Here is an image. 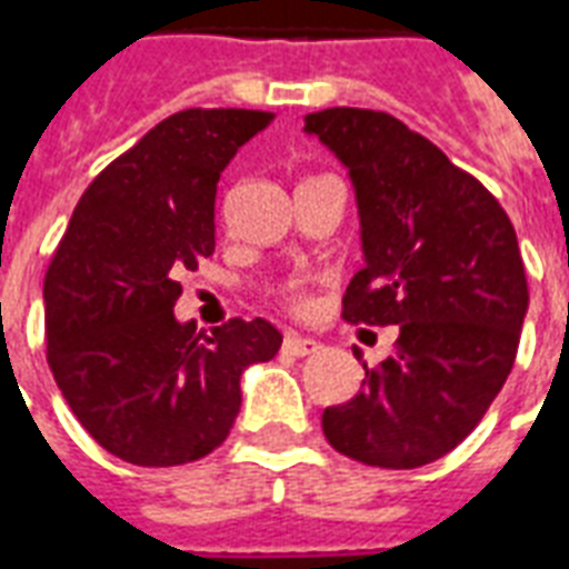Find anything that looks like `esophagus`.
Returning <instances> with one entry per match:
<instances>
[{
  "mask_svg": "<svg viewBox=\"0 0 569 569\" xmlns=\"http://www.w3.org/2000/svg\"><path fill=\"white\" fill-rule=\"evenodd\" d=\"M286 352H292V356H298V359H305V356H313V352H319V340L313 338H301V335H286L283 340Z\"/></svg>",
  "mask_w": 569,
  "mask_h": 569,
  "instance_id": "34e87169",
  "label": "esophagus"
}]
</instances>
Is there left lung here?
<instances>
[{
  "label": "left lung",
  "instance_id": "1",
  "mask_svg": "<svg viewBox=\"0 0 569 569\" xmlns=\"http://www.w3.org/2000/svg\"><path fill=\"white\" fill-rule=\"evenodd\" d=\"M349 171L365 268L347 286L343 319L398 326V349L365 365V389L326 407L328 443L361 465L410 470L465 440L503 389L528 280L507 210L440 147L391 113H307Z\"/></svg>",
  "mask_w": 569,
  "mask_h": 569
}]
</instances>
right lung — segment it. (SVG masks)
Returning <instances> with one entry per match:
<instances>
[{
    "label": "right lung",
    "mask_w": 569,
    "mask_h": 569,
    "mask_svg": "<svg viewBox=\"0 0 569 569\" xmlns=\"http://www.w3.org/2000/svg\"><path fill=\"white\" fill-rule=\"evenodd\" d=\"M271 111L189 108L113 159L83 192L44 280L48 365L71 413L138 467L199 461L229 437L243 370L283 335L231 319L180 322V271L213 252L217 183Z\"/></svg>",
    "instance_id": "obj_1"
}]
</instances>
